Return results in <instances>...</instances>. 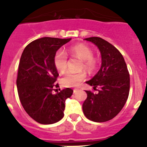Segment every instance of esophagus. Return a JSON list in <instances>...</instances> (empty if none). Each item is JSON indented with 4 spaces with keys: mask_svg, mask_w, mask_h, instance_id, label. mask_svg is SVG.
Wrapping results in <instances>:
<instances>
[{
    "mask_svg": "<svg viewBox=\"0 0 147 147\" xmlns=\"http://www.w3.org/2000/svg\"><path fill=\"white\" fill-rule=\"evenodd\" d=\"M78 91V89H74V90H73V92H74V93H76V92H77Z\"/></svg>",
    "mask_w": 147,
    "mask_h": 147,
    "instance_id": "esophagus-1",
    "label": "esophagus"
}]
</instances>
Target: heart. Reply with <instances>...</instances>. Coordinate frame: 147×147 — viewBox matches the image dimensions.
<instances>
[{
  "label": "heart",
  "instance_id": "1",
  "mask_svg": "<svg viewBox=\"0 0 147 147\" xmlns=\"http://www.w3.org/2000/svg\"><path fill=\"white\" fill-rule=\"evenodd\" d=\"M71 57H77L82 60L81 68L86 71L92 72L96 69L97 60L93 57L92 49L84 44H78L70 47L67 50ZM54 64L55 68L60 73L65 72L67 69V56L66 53L61 50L57 51L54 57ZM86 75L83 71L80 72H67L63 77L61 83L64 87H74L79 86L80 83L85 79Z\"/></svg>",
  "mask_w": 147,
  "mask_h": 147
}]
</instances>
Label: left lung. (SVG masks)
<instances>
[{"mask_svg": "<svg viewBox=\"0 0 147 147\" xmlns=\"http://www.w3.org/2000/svg\"><path fill=\"white\" fill-rule=\"evenodd\" d=\"M97 46L101 54L100 69L87 84L98 93L86 90L87 98L84 102L83 112L86 117L96 123L108 121L117 115L129 97L130 78L123 55L111 43L100 37L84 39Z\"/></svg>", "mask_w": 147, "mask_h": 147, "instance_id": "8db88e82", "label": "left lung"}]
</instances>
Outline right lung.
<instances>
[{
  "label": "right lung",
  "mask_w": 147,
  "mask_h": 147,
  "mask_svg": "<svg viewBox=\"0 0 147 147\" xmlns=\"http://www.w3.org/2000/svg\"><path fill=\"white\" fill-rule=\"evenodd\" d=\"M71 39L43 37L24 49L16 80L19 99L28 115L41 124H53L63 117L65 102L73 90L66 88L54 93L58 72L54 57Z\"/></svg>",
  "instance_id": "add662e5"
}]
</instances>
